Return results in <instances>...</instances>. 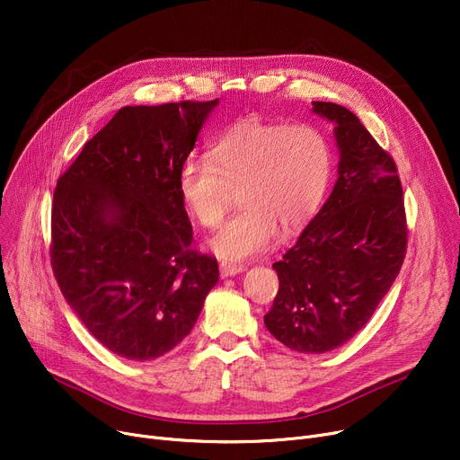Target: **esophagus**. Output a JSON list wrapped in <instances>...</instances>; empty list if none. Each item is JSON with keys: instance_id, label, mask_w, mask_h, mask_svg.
<instances>
[{"instance_id": "esophagus-1", "label": "esophagus", "mask_w": 460, "mask_h": 460, "mask_svg": "<svg viewBox=\"0 0 460 460\" xmlns=\"http://www.w3.org/2000/svg\"><path fill=\"white\" fill-rule=\"evenodd\" d=\"M246 269L243 264H231V262H222L220 264V274L222 278H233L236 274H243Z\"/></svg>"}]
</instances>
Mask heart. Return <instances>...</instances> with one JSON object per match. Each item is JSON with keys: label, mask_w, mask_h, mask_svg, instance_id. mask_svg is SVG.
I'll return each mask as SVG.
<instances>
[{"label": "heart", "mask_w": 460, "mask_h": 460, "mask_svg": "<svg viewBox=\"0 0 460 460\" xmlns=\"http://www.w3.org/2000/svg\"><path fill=\"white\" fill-rule=\"evenodd\" d=\"M332 153L309 125L236 120L217 136L208 160L188 158L177 173L179 196L199 226H220L231 190L240 212L208 243L222 261H248L267 252L279 233L305 226L326 196Z\"/></svg>", "instance_id": "obj_1"}]
</instances>
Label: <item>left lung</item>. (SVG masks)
Wrapping results in <instances>:
<instances>
[{"instance_id":"obj_1","label":"left lung","mask_w":460,"mask_h":460,"mask_svg":"<svg viewBox=\"0 0 460 460\" xmlns=\"http://www.w3.org/2000/svg\"><path fill=\"white\" fill-rule=\"evenodd\" d=\"M333 125L337 181L296 244L272 269L279 291L264 324L302 354L345 345L388 295L406 252L402 188L394 158L347 108L313 102Z\"/></svg>"}]
</instances>
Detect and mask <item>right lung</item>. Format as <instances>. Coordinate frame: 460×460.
I'll return each mask as SVG.
<instances>
[{
  "label": "right lung",
  "mask_w": 460,
  "mask_h": 460,
  "mask_svg": "<svg viewBox=\"0 0 460 460\" xmlns=\"http://www.w3.org/2000/svg\"><path fill=\"white\" fill-rule=\"evenodd\" d=\"M220 101L125 106L94 134L52 205V269L72 311L113 354L145 361L191 332L217 262L190 250L177 173Z\"/></svg>",
  "instance_id": "obj_1"
}]
</instances>
